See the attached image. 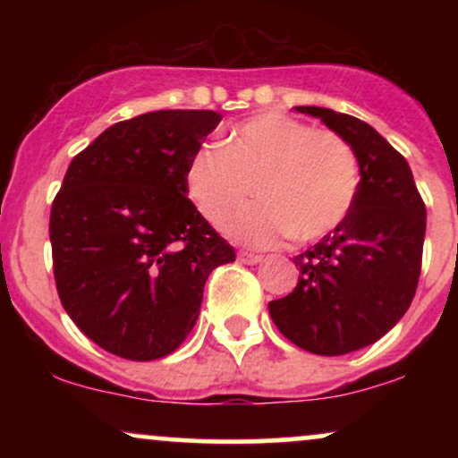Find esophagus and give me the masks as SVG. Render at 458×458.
Wrapping results in <instances>:
<instances>
[{
    "label": "esophagus",
    "mask_w": 458,
    "mask_h": 458,
    "mask_svg": "<svg viewBox=\"0 0 458 458\" xmlns=\"http://www.w3.org/2000/svg\"><path fill=\"white\" fill-rule=\"evenodd\" d=\"M239 260L245 262V265H259V262L262 260V256L250 254V251H239Z\"/></svg>",
    "instance_id": "1"
}]
</instances>
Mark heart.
I'll list each match as a JSON object with an SVG mask.
<instances>
[{"instance_id": "1", "label": "heart", "mask_w": 458, "mask_h": 458, "mask_svg": "<svg viewBox=\"0 0 458 458\" xmlns=\"http://www.w3.org/2000/svg\"><path fill=\"white\" fill-rule=\"evenodd\" d=\"M187 193L208 224L245 245L271 247L325 236L346 219L360 191V161L344 138L284 114H260L230 131L228 144L202 146L187 165Z\"/></svg>"}]
</instances>
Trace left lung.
Returning a JSON list of instances; mask_svg holds the SVG:
<instances>
[{
	"label": "left lung",
	"mask_w": 458,
	"mask_h": 458,
	"mask_svg": "<svg viewBox=\"0 0 458 458\" xmlns=\"http://www.w3.org/2000/svg\"><path fill=\"white\" fill-rule=\"evenodd\" d=\"M297 112L323 120L360 161V191L340 225L295 256L299 282L269 303L277 329L317 355H344L377 343L411 306L422 269L427 207L411 167L364 120L327 107Z\"/></svg>",
	"instance_id": "left-lung-1"
}]
</instances>
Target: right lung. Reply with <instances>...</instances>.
Instances as JSON below:
<instances>
[{"mask_svg": "<svg viewBox=\"0 0 458 458\" xmlns=\"http://www.w3.org/2000/svg\"><path fill=\"white\" fill-rule=\"evenodd\" d=\"M211 109H161L105 129L68 165L49 219L57 295L92 343L131 361L170 355L196 325L204 284L234 260L187 198Z\"/></svg>", "mask_w": 458, "mask_h": 458, "instance_id": "right-lung-1", "label": "right lung"}]
</instances>
